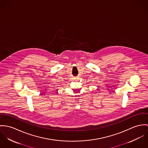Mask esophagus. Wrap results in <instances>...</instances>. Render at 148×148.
I'll list each match as a JSON object with an SVG mask.
<instances>
[{"mask_svg":"<svg viewBox=\"0 0 148 148\" xmlns=\"http://www.w3.org/2000/svg\"><path fill=\"white\" fill-rule=\"evenodd\" d=\"M74 78H75V79H78V77H75Z\"/></svg>","mask_w":148,"mask_h":148,"instance_id":"obj_1","label":"esophagus"}]
</instances>
